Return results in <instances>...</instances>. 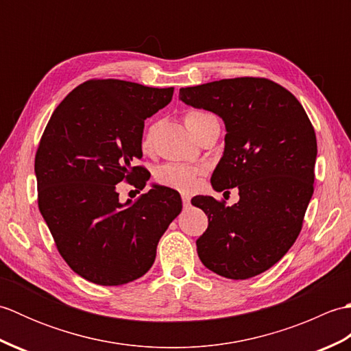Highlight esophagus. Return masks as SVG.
I'll return each mask as SVG.
<instances>
[{"mask_svg": "<svg viewBox=\"0 0 351 351\" xmlns=\"http://www.w3.org/2000/svg\"><path fill=\"white\" fill-rule=\"evenodd\" d=\"M182 205H184V208L190 206V196L189 195H182Z\"/></svg>", "mask_w": 351, "mask_h": 351, "instance_id": "34e87169", "label": "esophagus"}]
</instances>
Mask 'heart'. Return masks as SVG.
<instances>
[{
	"label": "heart",
	"mask_w": 351,
	"mask_h": 351,
	"mask_svg": "<svg viewBox=\"0 0 351 351\" xmlns=\"http://www.w3.org/2000/svg\"><path fill=\"white\" fill-rule=\"evenodd\" d=\"M214 119L215 117L213 114L205 113V111L193 110L184 116V123L187 126V130L191 132V136L195 137L205 123L214 121ZM155 131H156V125H151L145 132L143 141H141V147H143V151H149V149L152 147ZM202 173H205V169L202 167L189 166V164H180V162H167L164 164V166L156 169L155 180L158 184L166 185L169 189L190 193L196 189L197 178Z\"/></svg>",
	"instance_id": "heart-1"
}]
</instances>
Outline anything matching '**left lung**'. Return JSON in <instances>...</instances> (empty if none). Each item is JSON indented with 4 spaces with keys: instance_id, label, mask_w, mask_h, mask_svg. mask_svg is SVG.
I'll return each instance as SVG.
<instances>
[{
    "instance_id": "1",
    "label": "left lung",
    "mask_w": 351,
    "mask_h": 351,
    "mask_svg": "<svg viewBox=\"0 0 351 351\" xmlns=\"http://www.w3.org/2000/svg\"><path fill=\"white\" fill-rule=\"evenodd\" d=\"M180 99L225 123V151L211 185L237 187L240 195L232 206L211 196L191 200L208 215L197 255L223 278H253L282 259L300 234L314 193V126L293 93L265 78L185 87Z\"/></svg>"
}]
</instances>
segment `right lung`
<instances>
[{
    "label": "right lung",
    "instance_id": "1",
    "mask_svg": "<svg viewBox=\"0 0 351 351\" xmlns=\"http://www.w3.org/2000/svg\"><path fill=\"white\" fill-rule=\"evenodd\" d=\"M173 87L90 80L66 96L36 152L39 210L63 259L86 280L123 285L152 267L160 238L182 210L180 193L154 184L119 200L126 180L145 189V121L171 101ZM136 181L134 182L133 180Z\"/></svg>",
    "mask_w": 351,
    "mask_h": 351
}]
</instances>
